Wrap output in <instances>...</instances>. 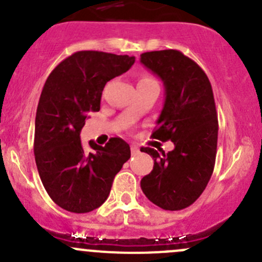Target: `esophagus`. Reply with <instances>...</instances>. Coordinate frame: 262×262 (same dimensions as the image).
<instances>
[{"mask_svg": "<svg viewBox=\"0 0 262 262\" xmlns=\"http://www.w3.org/2000/svg\"><path fill=\"white\" fill-rule=\"evenodd\" d=\"M130 150H132V155H133V156L138 155V153H139V148L136 147V146H132L130 147Z\"/></svg>", "mask_w": 262, "mask_h": 262, "instance_id": "1", "label": "esophagus"}]
</instances>
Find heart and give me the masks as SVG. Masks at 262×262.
Masks as SVG:
<instances>
[{"label": "heart", "mask_w": 262, "mask_h": 262, "mask_svg": "<svg viewBox=\"0 0 262 262\" xmlns=\"http://www.w3.org/2000/svg\"><path fill=\"white\" fill-rule=\"evenodd\" d=\"M148 81H155V80H153V78L150 77V76H148V75H143V76H142L141 78H139L138 83H139V82H148Z\"/></svg>", "instance_id": "obj_1"}]
</instances>
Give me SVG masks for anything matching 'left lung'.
I'll list each match as a JSON object with an SVG mask.
<instances>
[{
    "label": "left lung",
    "mask_w": 262,
    "mask_h": 262,
    "mask_svg": "<svg viewBox=\"0 0 262 262\" xmlns=\"http://www.w3.org/2000/svg\"><path fill=\"white\" fill-rule=\"evenodd\" d=\"M141 62L165 84V104L152 138L171 141L168 153L142 147L155 166L144 176V195L165 210L190 207L207 187L215 165L218 115L209 78L180 50L166 49L141 54Z\"/></svg>",
    "instance_id": "left-lung-1"
}]
</instances>
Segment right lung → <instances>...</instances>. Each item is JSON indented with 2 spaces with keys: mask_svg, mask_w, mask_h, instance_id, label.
<instances>
[{
  "mask_svg": "<svg viewBox=\"0 0 262 262\" xmlns=\"http://www.w3.org/2000/svg\"><path fill=\"white\" fill-rule=\"evenodd\" d=\"M136 58L96 50L73 53L44 83L35 118L34 155L50 199L72 213H89L104 204L116 173L130 158V147L119 137L105 147L80 133L90 113L99 112L106 82L126 72Z\"/></svg>",
  "mask_w": 262,
  "mask_h": 262,
  "instance_id": "obj_1",
  "label": "right lung"
}]
</instances>
